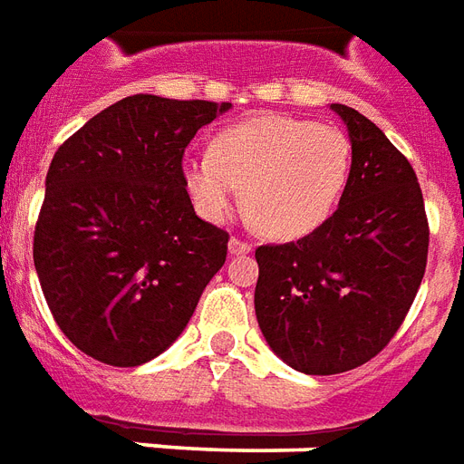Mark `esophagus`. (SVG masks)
Masks as SVG:
<instances>
[{
    "mask_svg": "<svg viewBox=\"0 0 464 464\" xmlns=\"http://www.w3.org/2000/svg\"><path fill=\"white\" fill-rule=\"evenodd\" d=\"M228 250H231V256H246V253L253 250V246H250L248 241H241V238L233 236L231 241H228Z\"/></svg>",
    "mask_w": 464,
    "mask_h": 464,
    "instance_id": "obj_1",
    "label": "esophagus"
}]
</instances>
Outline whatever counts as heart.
<instances>
[{
    "instance_id": "b5f03b06",
    "label": "heart",
    "mask_w": 464,
    "mask_h": 464,
    "mask_svg": "<svg viewBox=\"0 0 464 464\" xmlns=\"http://www.w3.org/2000/svg\"><path fill=\"white\" fill-rule=\"evenodd\" d=\"M352 169V145L327 122L260 115L214 137L208 154L188 157L184 181L198 214L226 221L241 201L273 238H302L337 208Z\"/></svg>"
}]
</instances>
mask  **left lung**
Returning <instances> with one entry per match:
<instances>
[{
    "label": "left lung",
    "instance_id": "obj_1",
    "mask_svg": "<svg viewBox=\"0 0 464 464\" xmlns=\"http://www.w3.org/2000/svg\"><path fill=\"white\" fill-rule=\"evenodd\" d=\"M352 140L339 208L300 241L260 246L256 317L270 349L302 373L362 366L403 324L428 263V216L413 167L346 105Z\"/></svg>",
    "mask_w": 464,
    "mask_h": 464
}]
</instances>
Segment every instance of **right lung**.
Wrapping results in <instances>:
<instances>
[{
    "label": "right lung",
    "mask_w": 464,
    "mask_h": 464,
    "mask_svg": "<svg viewBox=\"0 0 464 464\" xmlns=\"http://www.w3.org/2000/svg\"><path fill=\"white\" fill-rule=\"evenodd\" d=\"M231 102L130 95L58 147L34 266L61 332L110 366H140L179 337L228 233L201 221L181 157Z\"/></svg>",
    "instance_id": "1"
}]
</instances>
